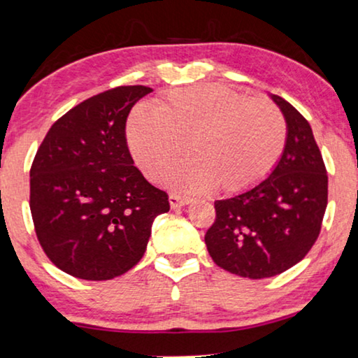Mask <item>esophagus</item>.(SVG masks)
Returning a JSON list of instances; mask_svg holds the SVG:
<instances>
[{"label":"esophagus","instance_id":"esophagus-1","mask_svg":"<svg viewBox=\"0 0 358 358\" xmlns=\"http://www.w3.org/2000/svg\"><path fill=\"white\" fill-rule=\"evenodd\" d=\"M169 203H170L171 209H176V208L185 206V204H188L189 199L185 196H180V194H176V193H171L169 196Z\"/></svg>","mask_w":358,"mask_h":358}]
</instances>
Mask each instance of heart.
I'll list each match as a JSON object with an SVG mask.
<instances>
[{"label":"heart","instance_id":"heart-1","mask_svg":"<svg viewBox=\"0 0 358 358\" xmlns=\"http://www.w3.org/2000/svg\"><path fill=\"white\" fill-rule=\"evenodd\" d=\"M132 155L150 180H159L189 149L170 182L183 192L217 187L239 192L273 170L287 142V121L273 103L222 85H196L166 94L155 111L136 109L127 121Z\"/></svg>","mask_w":358,"mask_h":358}]
</instances>
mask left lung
I'll return each mask as SVG.
<instances>
[{
  "instance_id": "8db88e82",
  "label": "left lung",
  "mask_w": 358,
  "mask_h": 358,
  "mask_svg": "<svg viewBox=\"0 0 358 358\" xmlns=\"http://www.w3.org/2000/svg\"><path fill=\"white\" fill-rule=\"evenodd\" d=\"M287 121V142L264 182L217 199L204 242L214 264L244 278L283 273L316 242L327 206V171L309 122L283 98L270 94Z\"/></svg>"
}]
</instances>
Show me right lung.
I'll return each mask as SVG.
<instances>
[{
  "mask_svg": "<svg viewBox=\"0 0 358 358\" xmlns=\"http://www.w3.org/2000/svg\"><path fill=\"white\" fill-rule=\"evenodd\" d=\"M152 88L99 93L54 122L31 166V214L45 255L82 280H111L142 259L152 222L170 209L127 149L126 121Z\"/></svg>",
  "mask_w": 358,
  "mask_h": 358,
  "instance_id": "add662e5",
  "label": "right lung"
}]
</instances>
